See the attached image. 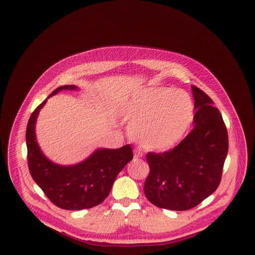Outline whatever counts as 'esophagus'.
Segmentation results:
<instances>
[{
  "label": "esophagus",
  "mask_w": 255,
  "mask_h": 255,
  "mask_svg": "<svg viewBox=\"0 0 255 255\" xmlns=\"http://www.w3.org/2000/svg\"><path fill=\"white\" fill-rule=\"evenodd\" d=\"M142 152L140 151V150H134V158L135 159H138V158H140V157H142Z\"/></svg>",
  "instance_id": "esophagus-1"
}]
</instances>
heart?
Returning a JSON list of instances; mask_svg holds the SVG:
<instances>
[{
	"instance_id": "heart-1",
	"label": "heart",
	"mask_w": 255,
	"mask_h": 255,
	"mask_svg": "<svg viewBox=\"0 0 255 255\" xmlns=\"http://www.w3.org/2000/svg\"><path fill=\"white\" fill-rule=\"evenodd\" d=\"M123 115L132 123L130 134L142 148L165 151L186 133L194 118V104L183 90L152 88L130 100Z\"/></svg>"
}]
</instances>
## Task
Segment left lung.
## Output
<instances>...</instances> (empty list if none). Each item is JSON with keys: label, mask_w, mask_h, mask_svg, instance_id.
I'll list each match as a JSON object with an SVG mask.
<instances>
[{"label": "left lung", "mask_w": 255, "mask_h": 255, "mask_svg": "<svg viewBox=\"0 0 255 255\" xmlns=\"http://www.w3.org/2000/svg\"><path fill=\"white\" fill-rule=\"evenodd\" d=\"M194 128L164 153L149 152L150 172L144 195L157 207L187 211L218 188L229 149L228 130L218 109L203 90L192 85Z\"/></svg>", "instance_id": "1"}]
</instances>
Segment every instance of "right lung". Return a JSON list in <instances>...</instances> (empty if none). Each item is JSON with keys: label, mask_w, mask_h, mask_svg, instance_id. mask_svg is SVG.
<instances>
[{"label": "right lung", "mask_w": 255, "mask_h": 255, "mask_svg": "<svg viewBox=\"0 0 255 255\" xmlns=\"http://www.w3.org/2000/svg\"><path fill=\"white\" fill-rule=\"evenodd\" d=\"M66 89L74 90L76 86H60L49 98ZM45 102L47 100L36 107L26 128L30 175L50 201L63 210L80 211L99 205L110 195L119 172L133 158L132 148L127 144L119 149H99L87 159L74 166L52 163L40 151L35 136L37 116Z\"/></svg>", "instance_id": "add662e5"}]
</instances>
